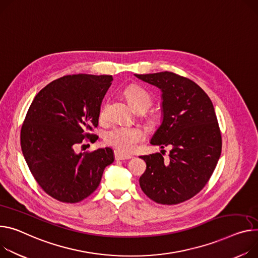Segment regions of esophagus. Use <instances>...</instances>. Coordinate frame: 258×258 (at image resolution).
I'll return each instance as SVG.
<instances>
[{"label":"esophagus","mask_w":258,"mask_h":258,"mask_svg":"<svg viewBox=\"0 0 258 258\" xmlns=\"http://www.w3.org/2000/svg\"><path fill=\"white\" fill-rule=\"evenodd\" d=\"M114 158L115 160H127V159H131L132 156L131 155H126L124 153H121L118 151L114 152Z\"/></svg>","instance_id":"1"}]
</instances>
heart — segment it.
I'll use <instances>...</instances> for the list:
<instances>
[{
  "label": "heart",
  "instance_id": "obj_1",
  "mask_svg": "<svg viewBox=\"0 0 258 258\" xmlns=\"http://www.w3.org/2000/svg\"><path fill=\"white\" fill-rule=\"evenodd\" d=\"M127 101L133 108L140 105L151 104V96L144 89L131 86L125 91ZM105 115V107L101 110V116ZM105 142L115 148L118 152L128 154L136 150L138 144L145 138V132L138 127L130 126H116L105 133Z\"/></svg>",
  "mask_w": 258,
  "mask_h": 258
}]
</instances>
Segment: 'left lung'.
<instances>
[{
    "label": "left lung",
    "instance_id": "left-lung-1",
    "mask_svg": "<svg viewBox=\"0 0 258 258\" xmlns=\"http://www.w3.org/2000/svg\"><path fill=\"white\" fill-rule=\"evenodd\" d=\"M134 75L161 91V123L150 143L162 150L141 157L147 163L141 188L161 205L188 201L206 186L221 155L213 103L200 86L172 72ZM167 145L172 150L165 160Z\"/></svg>",
    "mask_w": 258,
    "mask_h": 258
}]
</instances>
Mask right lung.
Here are the masks:
<instances>
[{"label":"right lung","mask_w":258,"mask_h":258,"mask_svg":"<svg viewBox=\"0 0 258 258\" xmlns=\"http://www.w3.org/2000/svg\"><path fill=\"white\" fill-rule=\"evenodd\" d=\"M111 75L63 76L39 92L28 110L21 132L25 160L34 179L48 195L62 203H78L100 184L105 167L114 160L110 148L77 153L98 126L102 99Z\"/></svg>","instance_id":"obj_1"}]
</instances>
